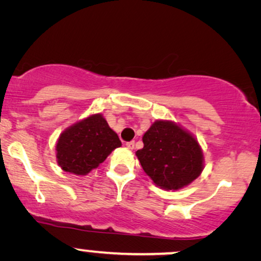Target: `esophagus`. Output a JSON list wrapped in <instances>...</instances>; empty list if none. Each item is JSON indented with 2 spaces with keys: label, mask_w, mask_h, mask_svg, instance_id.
Returning <instances> with one entry per match:
<instances>
[{
  "label": "esophagus",
  "mask_w": 261,
  "mask_h": 261,
  "mask_svg": "<svg viewBox=\"0 0 261 261\" xmlns=\"http://www.w3.org/2000/svg\"><path fill=\"white\" fill-rule=\"evenodd\" d=\"M126 147L128 148V149H134V148H135V141L127 142V143H126Z\"/></svg>",
  "instance_id": "obj_1"
}]
</instances>
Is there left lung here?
Segmentation results:
<instances>
[{
	"label": "left lung",
	"mask_w": 261,
	"mask_h": 261,
	"mask_svg": "<svg viewBox=\"0 0 261 261\" xmlns=\"http://www.w3.org/2000/svg\"><path fill=\"white\" fill-rule=\"evenodd\" d=\"M136 151L142 169L156 187L178 190L202 173L203 151L193 134L172 120H156L144 133Z\"/></svg>",
	"instance_id": "8db88e82"
}]
</instances>
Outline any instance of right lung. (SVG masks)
I'll return each mask as SVG.
<instances>
[{
  "instance_id": "add662e5",
  "label": "right lung",
  "mask_w": 261,
  "mask_h": 261,
  "mask_svg": "<svg viewBox=\"0 0 261 261\" xmlns=\"http://www.w3.org/2000/svg\"><path fill=\"white\" fill-rule=\"evenodd\" d=\"M121 142L101 113L65 128L57 142V161L65 172L85 176L103 163Z\"/></svg>"
}]
</instances>
